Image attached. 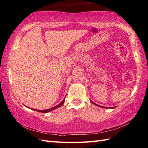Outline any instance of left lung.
I'll return each mask as SVG.
<instances>
[{"mask_svg":"<svg viewBox=\"0 0 148 148\" xmlns=\"http://www.w3.org/2000/svg\"><path fill=\"white\" fill-rule=\"evenodd\" d=\"M91 102H92L93 104H94V105H95V106H99V107H100V108H109V109H113V108H115V107L114 108V107H112V108H106V107H103V106H99V105H97V104H96V103H94L93 102H92V100H91Z\"/></svg>","mask_w":148,"mask_h":148,"instance_id":"1","label":"left lung"}]
</instances>
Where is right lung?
I'll return each mask as SVG.
<instances>
[{"label": "right lung", "mask_w": 148, "mask_h": 148, "mask_svg": "<svg viewBox=\"0 0 148 148\" xmlns=\"http://www.w3.org/2000/svg\"><path fill=\"white\" fill-rule=\"evenodd\" d=\"M65 98H64V99L63 100V101L61 102V103H60L58 105H57V106H55V107H53V108H50V109H46V110H37V109H33V110H34V111H38V112H42V113H46V112H50L51 111H53V110H54V109H56V108H59V107H60V106H62V105L63 104V103H64V102H65Z\"/></svg>", "instance_id": "obj_1"}]
</instances>
